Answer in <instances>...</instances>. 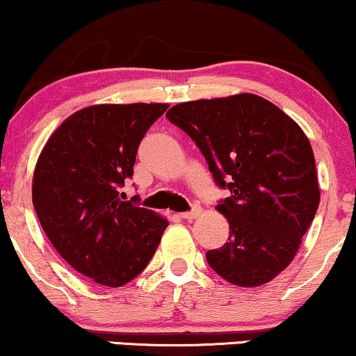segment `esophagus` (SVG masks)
Returning a JSON list of instances; mask_svg holds the SVG:
<instances>
[{
	"instance_id": "obj_1",
	"label": "esophagus",
	"mask_w": 356,
	"mask_h": 356,
	"mask_svg": "<svg viewBox=\"0 0 356 356\" xmlns=\"http://www.w3.org/2000/svg\"><path fill=\"white\" fill-rule=\"evenodd\" d=\"M198 215H200V208H193V210H191V211L179 213V218H183V220H195Z\"/></svg>"
}]
</instances>
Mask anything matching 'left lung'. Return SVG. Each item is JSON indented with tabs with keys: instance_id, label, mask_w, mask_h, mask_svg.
<instances>
[{
	"instance_id": "8db88e82",
	"label": "left lung",
	"mask_w": 356,
	"mask_h": 356,
	"mask_svg": "<svg viewBox=\"0 0 356 356\" xmlns=\"http://www.w3.org/2000/svg\"><path fill=\"white\" fill-rule=\"evenodd\" d=\"M166 118L195 141L213 179L229 190L216 204L228 241L207 261L233 285H265L290 265L320 203L315 156L303 129L252 93L196 99Z\"/></svg>"
}]
</instances>
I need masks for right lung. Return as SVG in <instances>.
<instances>
[{"label": "right lung", "instance_id": "add662e5", "mask_svg": "<svg viewBox=\"0 0 356 356\" xmlns=\"http://www.w3.org/2000/svg\"><path fill=\"white\" fill-rule=\"evenodd\" d=\"M166 103L95 104L66 118L46 141L33 175V204L66 261L104 286L146 268L168 220L124 202L136 152Z\"/></svg>", "mask_w": 356, "mask_h": 356}]
</instances>
